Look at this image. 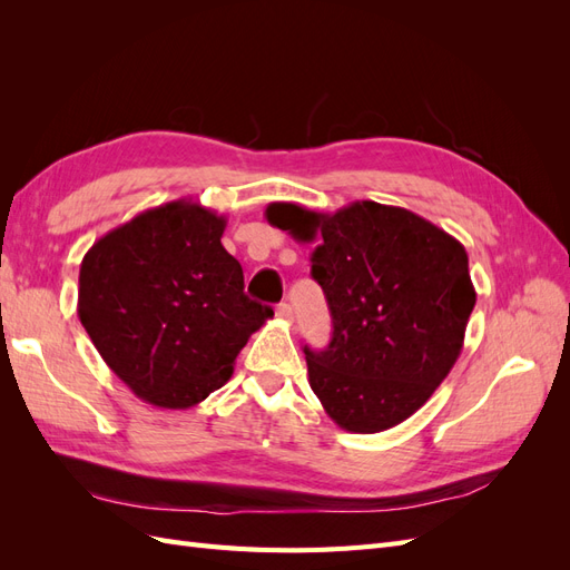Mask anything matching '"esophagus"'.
I'll use <instances>...</instances> for the list:
<instances>
[{"label":"esophagus","mask_w":570,"mask_h":570,"mask_svg":"<svg viewBox=\"0 0 570 570\" xmlns=\"http://www.w3.org/2000/svg\"><path fill=\"white\" fill-rule=\"evenodd\" d=\"M275 314H278L283 321H292V316H295V312H292V306L287 302L278 304V308H275Z\"/></svg>","instance_id":"34e87169"}]
</instances>
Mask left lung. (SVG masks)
Returning <instances> with one entry per match:
<instances>
[{"instance_id":"8db88e82","label":"left lung","mask_w":570,"mask_h":570,"mask_svg":"<svg viewBox=\"0 0 570 570\" xmlns=\"http://www.w3.org/2000/svg\"><path fill=\"white\" fill-rule=\"evenodd\" d=\"M271 226L314 243L312 275L333 316L325 350L304 344L308 385L350 433L416 413L452 371L475 306L469 254L402 206L354 202L335 214L266 206Z\"/></svg>"}]
</instances>
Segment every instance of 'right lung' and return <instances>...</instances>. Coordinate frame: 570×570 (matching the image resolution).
<instances>
[{
    "instance_id": "1",
    "label": "right lung",
    "mask_w": 570,
    "mask_h": 570,
    "mask_svg": "<svg viewBox=\"0 0 570 570\" xmlns=\"http://www.w3.org/2000/svg\"><path fill=\"white\" fill-rule=\"evenodd\" d=\"M223 230L226 216L178 199L137 214L82 256L80 323L107 366L151 406L206 400L273 316L245 295Z\"/></svg>"
}]
</instances>
